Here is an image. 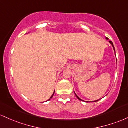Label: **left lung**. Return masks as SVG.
Masks as SVG:
<instances>
[{
    "instance_id": "obj_1",
    "label": "left lung",
    "mask_w": 128,
    "mask_h": 128,
    "mask_svg": "<svg viewBox=\"0 0 128 128\" xmlns=\"http://www.w3.org/2000/svg\"><path fill=\"white\" fill-rule=\"evenodd\" d=\"M106 40H108V38H107V37H106ZM109 42H110V45H112V46L113 47V49H114V52H115V54H116V51H115V48H114V45H113V43L112 42V41H109ZM116 60H117V58H116ZM74 94H75V95H76V97H77V98H78V100H80V101H83V102H84V100H82V99H81V98H80V97H78V96H77V94H76V93H75V92H74ZM100 99H101V98H100V99H98V100H95V101H94V102H97V101H98V100H100ZM85 102H88V101H86Z\"/></svg>"
}]
</instances>
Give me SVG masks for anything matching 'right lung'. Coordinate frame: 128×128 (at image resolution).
<instances>
[{"label": "right lung", "instance_id": "1", "mask_svg": "<svg viewBox=\"0 0 128 128\" xmlns=\"http://www.w3.org/2000/svg\"><path fill=\"white\" fill-rule=\"evenodd\" d=\"M54 92H55V91H54V93H53V94H52V96H51V97H50V99H48V100H47V101H49V100H51V98H52L53 96H54ZM47 101H46V102H47Z\"/></svg>", "mask_w": 128, "mask_h": 128}]
</instances>
